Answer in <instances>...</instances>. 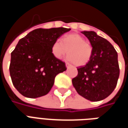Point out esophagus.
I'll return each instance as SVG.
<instances>
[{
    "label": "esophagus",
    "mask_w": 128,
    "mask_h": 128,
    "mask_svg": "<svg viewBox=\"0 0 128 128\" xmlns=\"http://www.w3.org/2000/svg\"><path fill=\"white\" fill-rule=\"evenodd\" d=\"M66 66L67 68H69L70 67V64H69L68 63H66Z\"/></svg>",
    "instance_id": "obj_1"
}]
</instances>
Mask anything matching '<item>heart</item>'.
Wrapping results in <instances>:
<instances>
[{
	"instance_id": "heart-1",
	"label": "heart",
	"mask_w": 128,
	"mask_h": 128,
	"mask_svg": "<svg viewBox=\"0 0 128 128\" xmlns=\"http://www.w3.org/2000/svg\"><path fill=\"white\" fill-rule=\"evenodd\" d=\"M69 51H68V50ZM53 56L57 59H61L68 52V60L74 62L77 66H84L90 61L92 53V47L80 35L68 34L64 36L62 42L57 40L51 46Z\"/></svg>"
}]
</instances>
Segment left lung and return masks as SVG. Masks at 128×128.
Here are the masks:
<instances>
[{
	"label": "left lung",
	"mask_w": 128,
	"mask_h": 128,
	"mask_svg": "<svg viewBox=\"0 0 128 128\" xmlns=\"http://www.w3.org/2000/svg\"><path fill=\"white\" fill-rule=\"evenodd\" d=\"M92 47L90 61L78 68V75L72 80L78 93L91 102L106 99L115 88L118 76V55L107 40L94 32H82Z\"/></svg>",
	"instance_id": "1"
}]
</instances>
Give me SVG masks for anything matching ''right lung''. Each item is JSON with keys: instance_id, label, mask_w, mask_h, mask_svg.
<instances>
[{"instance_id": "right-lung-1", "label": "right lung", "mask_w": 128, "mask_h": 128, "mask_svg": "<svg viewBox=\"0 0 128 128\" xmlns=\"http://www.w3.org/2000/svg\"><path fill=\"white\" fill-rule=\"evenodd\" d=\"M70 29H36L18 41L11 53L10 76L21 94L37 98L48 93L56 75L65 71L64 62L51 52L53 42Z\"/></svg>"}]
</instances>
